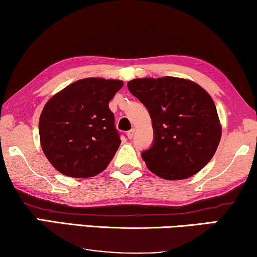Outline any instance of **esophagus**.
Segmentation results:
<instances>
[{
  "label": "esophagus",
  "instance_id": "1",
  "mask_svg": "<svg viewBox=\"0 0 257 257\" xmlns=\"http://www.w3.org/2000/svg\"><path fill=\"white\" fill-rule=\"evenodd\" d=\"M135 133H136V130H135V128L130 130V131L127 132V138H128V139H132L133 137H135Z\"/></svg>",
  "mask_w": 257,
  "mask_h": 257
}]
</instances>
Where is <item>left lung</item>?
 <instances>
[{
  "instance_id": "obj_1",
  "label": "left lung",
  "mask_w": 257,
  "mask_h": 257,
  "mask_svg": "<svg viewBox=\"0 0 257 257\" xmlns=\"http://www.w3.org/2000/svg\"><path fill=\"white\" fill-rule=\"evenodd\" d=\"M127 87L152 119L154 142L142 158L166 180H182L201 171L221 139L215 104L205 89L178 77L136 78Z\"/></svg>"
}]
</instances>
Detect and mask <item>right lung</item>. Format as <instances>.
<instances>
[{
    "instance_id": "1",
    "label": "right lung",
    "mask_w": 257,
    "mask_h": 257,
    "mask_svg": "<svg viewBox=\"0 0 257 257\" xmlns=\"http://www.w3.org/2000/svg\"><path fill=\"white\" fill-rule=\"evenodd\" d=\"M124 83L84 78L52 96L40 117L42 150L58 172L90 178L103 172L121 140L108 101Z\"/></svg>"
}]
</instances>
